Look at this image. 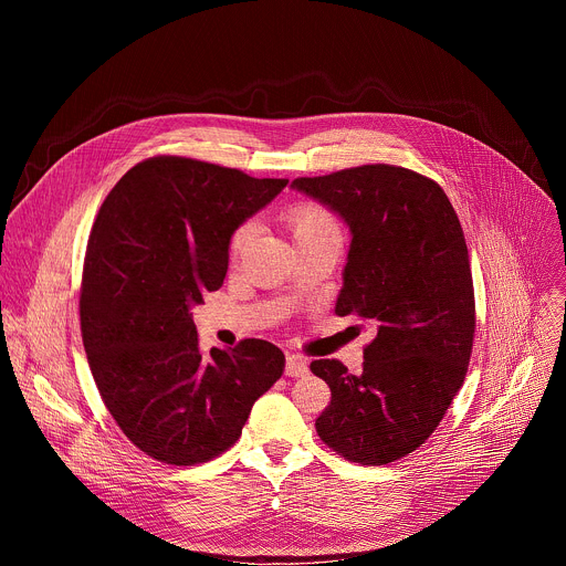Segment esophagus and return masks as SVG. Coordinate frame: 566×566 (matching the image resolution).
<instances>
[{
    "mask_svg": "<svg viewBox=\"0 0 566 566\" xmlns=\"http://www.w3.org/2000/svg\"><path fill=\"white\" fill-rule=\"evenodd\" d=\"M284 371H286V376H291V378H302V376L308 374V363H306L302 356H289Z\"/></svg>",
    "mask_w": 566,
    "mask_h": 566,
    "instance_id": "obj_1",
    "label": "esophagus"
}]
</instances>
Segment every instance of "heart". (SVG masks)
Returning <instances> with one entry per match:
<instances>
[{
    "label": "heart",
    "mask_w": 566,
    "mask_h": 566,
    "mask_svg": "<svg viewBox=\"0 0 566 566\" xmlns=\"http://www.w3.org/2000/svg\"><path fill=\"white\" fill-rule=\"evenodd\" d=\"M286 223L293 232L295 241H308V239H327V237H340V228L329 210L313 201H297L286 210ZM253 223H241L230 234V258H237L241 249L247 247L251 239Z\"/></svg>",
    "instance_id": "1"
}]
</instances>
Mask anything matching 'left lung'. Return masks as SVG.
<instances>
[{
    "mask_svg": "<svg viewBox=\"0 0 566 566\" xmlns=\"http://www.w3.org/2000/svg\"><path fill=\"white\" fill-rule=\"evenodd\" d=\"M293 190L349 226L336 313L374 329L360 374L311 363L332 389L315 430L349 461L391 463L437 430L468 371L474 291L459 217L439 184L385 164L302 177Z\"/></svg>",
    "mask_w": 566,
    "mask_h": 566,
    "instance_id": "left-lung-1",
    "label": "left lung"
}]
</instances>
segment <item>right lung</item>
<instances>
[{"instance_id":"right-lung-1","label":"right lung","mask_w":566,"mask_h":566,"mask_svg":"<svg viewBox=\"0 0 566 566\" xmlns=\"http://www.w3.org/2000/svg\"><path fill=\"white\" fill-rule=\"evenodd\" d=\"M184 156L134 166L90 234L80 329L105 406L145 454L192 465L228 450L284 354L249 338L199 349L192 306L228 271L230 234L284 188Z\"/></svg>"}]
</instances>
